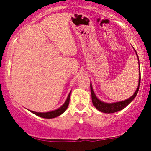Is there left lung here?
<instances>
[{
    "mask_svg": "<svg viewBox=\"0 0 151 151\" xmlns=\"http://www.w3.org/2000/svg\"><path fill=\"white\" fill-rule=\"evenodd\" d=\"M136 52L137 56L138 58V63H139V58H138L137 53V52L135 51ZM139 83H138V86L137 88L136 91L134 93V95L132 96H131L130 98L128 99L124 100V101H118V102H115V103H105L103 102V101H100L98 98L96 96L95 93H94L93 90L92 85H91V97H92V102L93 104L94 105L96 108L98 110L101 111V112H104V113H113V112H118V111L121 110L123 109V108L126 107L128 104H130L134 98L136 97L138 91H139V85H140V68H139Z\"/></svg>",
    "mask_w": 151,
    "mask_h": 151,
    "instance_id": "left-lung-1",
    "label": "left lung"
}]
</instances>
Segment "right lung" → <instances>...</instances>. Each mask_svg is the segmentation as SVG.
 Here are the masks:
<instances>
[{
	"label": "right lung",
	"mask_w": 151,
	"mask_h": 151,
	"mask_svg": "<svg viewBox=\"0 0 151 151\" xmlns=\"http://www.w3.org/2000/svg\"><path fill=\"white\" fill-rule=\"evenodd\" d=\"M70 95H71V92L68 94V97H67L66 101L65 103L62 105L60 107H59L58 109H55V110L51 111V112H34V111H30L32 113L35 114V115H38V116L41 117V118H54L56 117L59 116L61 114H63L65 111L66 110L67 107H68V104H69V99H70Z\"/></svg>",
	"instance_id": "add662e5"
}]
</instances>
